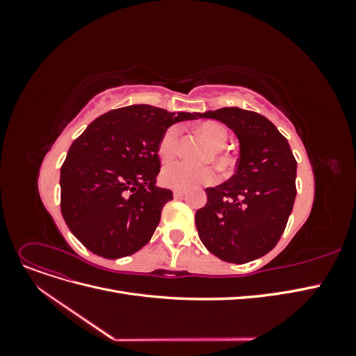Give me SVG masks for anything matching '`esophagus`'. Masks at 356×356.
I'll return each instance as SVG.
<instances>
[{
    "label": "esophagus",
    "instance_id": "esophagus-1",
    "mask_svg": "<svg viewBox=\"0 0 356 356\" xmlns=\"http://www.w3.org/2000/svg\"><path fill=\"white\" fill-rule=\"evenodd\" d=\"M174 196L178 199V197H184L186 196V191L181 190V188H174Z\"/></svg>",
    "mask_w": 356,
    "mask_h": 356
}]
</instances>
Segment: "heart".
<instances>
[{
    "mask_svg": "<svg viewBox=\"0 0 356 356\" xmlns=\"http://www.w3.org/2000/svg\"><path fill=\"white\" fill-rule=\"evenodd\" d=\"M199 134L204 138L212 149L208 153L207 161H212L221 170H230L236 165L234 156L225 149L227 144L229 132L221 123L218 122H204L199 126ZM179 127L170 126L161 135L157 153L161 160H172L177 157L179 152ZM160 179L165 186L172 188L190 190L199 186H209L218 179V174L212 166H202L196 168L191 166L186 161H172L166 165L161 170Z\"/></svg>",
    "mask_w": 356,
    "mask_h": 356,
    "instance_id": "obj_1",
    "label": "heart"
}]
</instances>
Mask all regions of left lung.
Segmentation results:
<instances>
[{"instance_id":"8db88e82","label":"left lung","mask_w":356,"mask_h":356,"mask_svg":"<svg viewBox=\"0 0 356 356\" xmlns=\"http://www.w3.org/2000/svg\"><path fill=\"white\" fill-rule=\"evenodd\" d=\"M227 124L238 135L234 175L207 188L196 212L202 243L222 261L243 264L272 251L286 227L297 195V160L286 138L261 114L220 108L199 114Z\"/></svg>"}]
</instances>
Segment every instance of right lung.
<instances>
[{
	"label": "right lung",
	"mask_w": 356,
	"mask_h": 356,
	"mask_svg": "<svg viewBox=\"0 0 356 356\" xmlns=\"http://www.w3.org/2000/svg\"><path fill=\"white\" fill-rule=\"evenodd\" d=\"M197 117L131 105L102 114L71 144L60 168V211L89 251L113 260L152 239L174 199L156 187L159 141L170 124Z\"/></svg>",
	"instance_id": "obj_1"
}]
</instances>
